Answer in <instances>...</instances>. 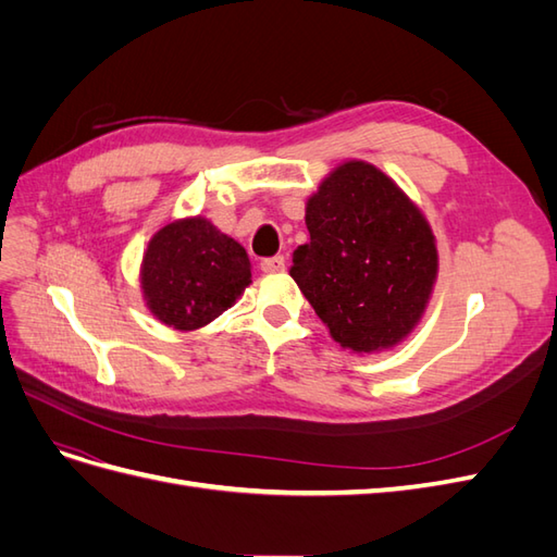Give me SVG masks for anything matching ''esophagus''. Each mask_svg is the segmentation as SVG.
<instances>
[{
	"instance_id": "34e87169",
	"label": "esophagus",
	"mask_w": 557,
	"mask_h": 557,
	"mask_svg": "<svg viewBox=\"0 0 557 557\" xmlns=\"http://www.w3.org/2000/svg\"><path fill=\"white\" fill-rule=\"evenodd\" d=\"M260 269L267 274H276V272H283L285 269V258L283 256H274V258H264L260 262Z\"/></svg>"
}]
</instances>
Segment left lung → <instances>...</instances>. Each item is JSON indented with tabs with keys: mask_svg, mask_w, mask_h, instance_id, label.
<instances>
[{
	"mask_svg": "<svg viewBox=\"0 0 557 557\" xmlns=\"http://www.w3.org/2000/svg\"><path fill=\"white\" fill-rule=\"evenodd\" d=\"M307 230L290 276L332 339L372 352L407 336L436 276L434 237L407 195L376 166L346 162L309 199Z\"/></svg>",
	"mask_w": 557,
	"mask_h": 557,
	"instance_id": "left-lung-1",
	"label": "left lung"
}]
</instances>
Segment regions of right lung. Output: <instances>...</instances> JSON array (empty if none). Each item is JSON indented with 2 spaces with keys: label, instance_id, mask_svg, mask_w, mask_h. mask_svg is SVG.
<instances>
[{
  "label": "right lung",
  "instance_id": "add662e5",
  "mask_svg": "<svg viewBox=\"0 0 557 557\" xmlns=\"http://www.w3.org/2000/svg\"><path fill=\"white\" fill-rule=\"evenodd\" d=\"M248 283L246 250L205 218L162 227L144 256L146 305L176 330L211 323L237 301Z\"/></svg>",
  "mask_w": 557,
  "mask_h": 557
}]
</instances>
